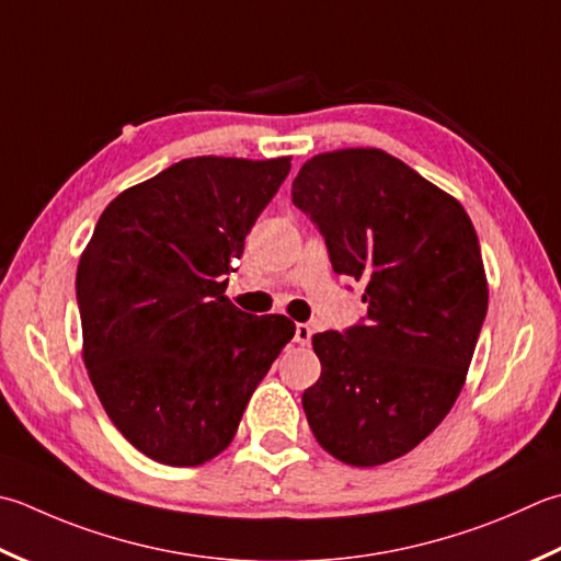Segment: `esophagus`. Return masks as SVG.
I'll return each mask as SVG.
<instances>
[{
    "mask_svg": "<svg viewBox=\"0 0 561 561\" xmlns=\"http://www.w3.org/2000/svg\"><path fill=\"white\" fill-rule=\"evenodd\" d=\"M311 335H313V328L309 323H296V331H294L296 343L309 345L311 343Z\"/></svg>",
    "mask_w": 561,
    "mask_h": 561,
    "instance_id": "obj_1",
    "label": "esophagus"
}]
</instances>
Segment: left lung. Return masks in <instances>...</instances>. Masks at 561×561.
Returning <instances> with one entry per match:
<instances>
[{"mask_svg":"<svg viewBox=\"0 0 561 561\" xmlns=\"http://www.w3.org/2000/svg\"><path fill=\"white\" fill-rule=\"evenodd\" d=\"M294 204L321 228L333 270L365 282V323L313 335L321 377L304 391L311 431L350 467L421 445L465 387L489 284L465 206L379 148L304 162Z\"/></svg>","mask_w":561,"mask_h":561,"instance_id":"left-lung-1","label":"left lung"}]
</instances>
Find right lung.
<instances>
[{
    "label": "right lung",
    "instance_id": "right-lung-1",
    "mask_svg": "<svg viewBox=\"0 0 561 561\" xmlns=\"http://www.w3.org/2000/svg\"><path fill=\"white\" fill-rule=\"evenodd\" d=\"M291 158L202 156L121 192L77 265L82 359L118 433L170 467L233 440L296 325L228 301L226 274Z\"/></svg>",
    "mask_w": 561,
    "mask_h": 561
}]
</instances>
